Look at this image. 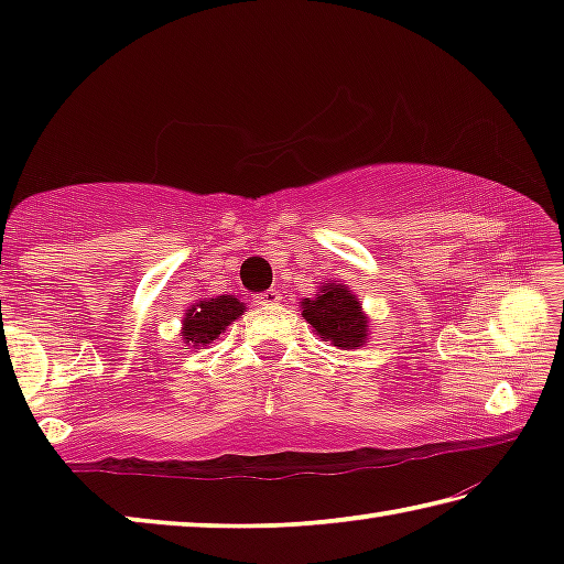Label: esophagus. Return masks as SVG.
<instances>
[{
	"mask_svg": "<svg viewBox=\"0 0 564 564\" xmlns=\"http://www.w3.org/2000/svg\"><path fill=\"white\" fill-rule=\"evenodd\" d=\"M279 301H281V291H275V289L265 291V293L259 295V299H256V303H259V305H275Z\"/></svg>",
	"mask_w": 564,
	"mask_h": 564,
	"instance_id": "obj_1",
	"label": "esophagus"
}]
</instances>
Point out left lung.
<instances>
[{
    "mask_svg": "<svg viewBox=\"0 0 564 564\" xmlns=\"http://www.w3.org/2000/svg\"><path fill=\"white\" fill-rule=\"evenodd\" d=\"M301 316L316 336L340 350H358L368 343L370 318L346 283H323L313 299L301 301Z\"/></svg>",
    "mask_w": 564,
    "mask_h": 564,
    "instance_id": "obj_1",
    "label": "left lung"
}]
</instances>
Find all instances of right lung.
Instances as JSON below:
<instances>
[{"instance_id":"obj_1","label":"right lung","mask_w":564,"mask_h":564,"mask_svg":"<svg viewBox=\"0 0 564 564\" xmlns=\"http://www.w3.org/2000/svg\"><path fill=\"white\" fill-rule=\"evenodd\" d=\"M246 313V303L236 295H216V299H202L188 305L184 321H181V340L188 348H202L214 343L236 318Z\"/></svg>"}]
</instances>
